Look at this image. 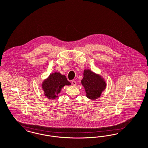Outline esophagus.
<instances>
[{
  "instance_id": "esophagus-1",
  "label": "esophagus",
  "mask_w": 148,
  "mask_h": 148,
  "mask_svg": "<svg viewBox=\"0 0 148 148\" xmlns=\"http://www.w3.org/2000/svg\"><path fill=\"white\" fill-rule=\"evenodd\" d=\"M72 84L73 86H76V81H74V80H73V81H72Z\"/></svg>"
}]
</instances>
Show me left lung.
Returning <instances> with one entry per match:
<instances>
[{
	"mask_svg": "<svg viewBox=\"0 0 148 148\" xmlns=\"http://www.w3.org/2000/svg\"><path fill=\"white\" fill-rule=\"evenodd\" d=\"M83 75L81 84L85 89L87 97L90 100H96L100 97L106 88L104 79L90 69H85Z\"/></svg>",
	"mask_w": 148,
	"mask_h": 148,
	"instance_id": "8db88e82",
	"label": "left lung"
}]
</instances>
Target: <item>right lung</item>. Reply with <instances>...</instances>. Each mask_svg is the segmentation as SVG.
<instances>
[{
    "instance_id": "add662e5",
    "label": "right lung",
    "mask_w": 148,
    "mask_h": 148,
    "mask_svg": "<svg viewBox=\"0 0 148 148\" xmlns=\"http://www.w3.org/2000/svg\"><path fill=\"white\" fill-rule=\"evenodd\" d=\"M71 84V83L68 81L65 75L59 72H55L51 74L47 79L44 80L41 86L45 96L49 99L55 100L64 86Z\"/></svg>"
}]
</instances>
